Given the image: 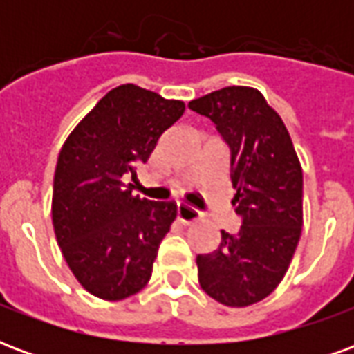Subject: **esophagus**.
Returning <instances> with one entry per match:
<instances>
[{
  "mask_svg": "<svg viewBox=\"0 0 354 354\" xmlns=\"http://www.w3.org/2000/svg\"><path fill=\"white\" fill-rule=\"evenodd\" d=\"M203 214H201L197 208L189 207V205H185V203H178V220L185 225H189L193 222H199Z\"/></svg>",
  "mask_w": 354,
  "mask_h": 354,
  "instance_id": "34e87169",
  "label": "esophagus"
}]
</instances>
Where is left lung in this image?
<instances>
[{
  "mask_svg": "<svg viewBox=\"0 0 354 354\" xmlns=\"http://www.w3.org/2000/svg\"><path fill=\"white\" fill-rule=\"evenodd\" d=\"M231 149L237 235L197 256L201 288L227 307H248L288 271L304 225V172L281 115L252 87H225L189 102Z\"/></svg>",
  "mask_w": 354,
  "mask_h": 354,
  "instance_id": "8db88e82",
  "label": "left lung"
}]
</instances>
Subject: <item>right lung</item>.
<instances>
[{
  "label": "right lung",
  "instance_id": "add662e5",
  "mask_svg": "<svg viewBox=\"0 0 354 354\" xmlns=\"http://www.w3.org/2000/svg\"><path fill=\"white\" fill-rule=\"evenodd\" d=\"M185 104L132 83L111 88L70 132L53 184V227L66 263L93 296L119 301L151 279L174 201L132 195L136 169Z\"/></svg>",
  "mask_w": 354,
  "mask_h": 354
}]
</instances>
